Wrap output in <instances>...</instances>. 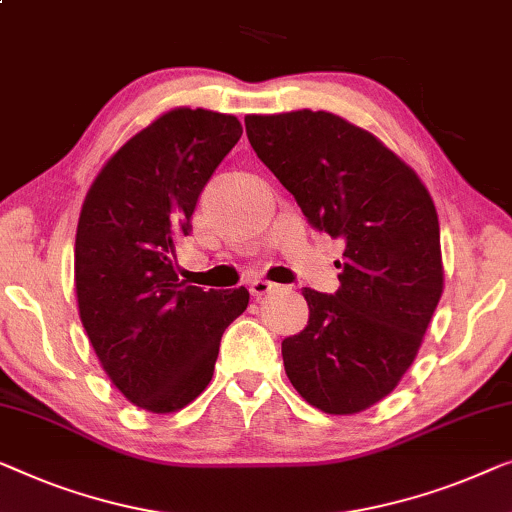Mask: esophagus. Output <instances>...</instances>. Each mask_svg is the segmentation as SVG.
Wrapping results in <instances>:
<instances>
[{"mask_svg":"<svg viewBox=\"0 0 512 512\" xmlns=\"http://www.w3.org/2000/svg\"><path fill=\"white\" fill-rule=\"evenodd\" d=\"M274 288H277V284H274V281H270V279H254L249 284V291H251V295H254V298H261V295H265V293H270V291H274Z\"/></svg>","mask_w":512,"mask_h":512,"instance_id":"1","label":"esophagus"}]
</instances>
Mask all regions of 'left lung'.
Listing matches in <instances>:
<instances>
[{
    "label": "left lung",
    "mask_w": 512,
    "mask_h": 512,
    "mask_svg": "<svg viewBox=\"0 0 512 512\" xmlns=\"http://www.w3.org/2000/svg\"><path fill=\"white\" fill-rule=\"evenodd\" d=\"M244 124L309 224L346 242L337 293L302 291L307 328L281 342L288 381L330 416L365 411L413 365L441 300L432 196L374 133L328 110L247 115Z\"/></svg>",
    "instance_id": "left-lung-1"
}]
</instances>
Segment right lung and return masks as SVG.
Wrapping results in <instances>:
<instances>
[{
    "label": "right lung",
    "instance_id": "right-lung-1",
    "mask_svg": "<svg viewBox=\"0 0 512 512\" xmlns=\"http://www.w3.org/2000/svg\"><path fill=\"white\" fill-rule=\"evenodd\" d=\"M240 136L235 115L170 108L103 164L85 196L73 258L78 314L103 372L138 409L175 413L194 402L212 381L221 335L249 305L244 286L184 284L175 254Z\"/></svg>",
    "mask_w": 512,
    "mask_h": 512
}]
</instances>
